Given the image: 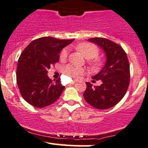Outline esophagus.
<instances>
[{
	"instance_id": "34e87169",
	"label": "esophagus",
	"mask_w": 148,
	"mask_h": 148,
	"mask_svg": "<svg viewBox=\"0 0 148 148\" xmlns=\"http://www.w3.org/2000/svg\"><path fill=\"white\" fill-rule=\"evenodd\" d=\"M76 81H72V82H71V84H75V83L76 82Z\"/></svg>"
}]
</instances>
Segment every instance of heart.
Returning <instances> with one entry per match:
<instances>
[{
  "mask_svg": "<svg viewBox=\"0 0 148 148\" xmlns=\"http://www.w3.org/2000/svg\"><path fill=\"white\" fill-rule=\"evenodd\" d=\"M76 48L88 59L94 58L99 53V49L97 47V46L95 45L94 44L90 43V42L80 43L76 46ZM67 56H68V49L64 48L61 51L60 53V59L61 60H66ZM90 64L93 67H98L99 66L101 65V61L99 59L96 58L91 60ZM63 73L69 77L76 79L79 78L82 74H84L85 73V70L79 67L67 65L65 66L63 68Z\"/></svg>",
  "mask_w": 148,
  "mask_h": 148,
  "instance_id": "1",
  "label": "heart"
}]
</instances>
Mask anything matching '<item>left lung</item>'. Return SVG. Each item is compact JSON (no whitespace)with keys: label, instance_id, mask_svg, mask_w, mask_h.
I'll return each instance as SVG.
<instances>
[{"label":"left lung","instance_id":"obj_1","mask_svg":"<svg viewBox=\"0 0 148 148\" xmlns=\"http://www.w3.org/2000/svg\"><path fill=\"white\" fill-rule=\"evenodd\" d=\"M88 41L101 47L106 56L105 65L92 76V81L101 80L99 86L86 82L84 99L92 106L98 109H107L116 105L126 94L130 80V63L121 46L101 37L90 38Z\"/></svg>","mask_w":148,"mask_h":148}]
</instances>
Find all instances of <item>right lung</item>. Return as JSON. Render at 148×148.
<instances>
[{"label": "right lung", "mask_w": 148, "mask_h": 148, "mask_svg": "<svg viewBox=\"0 0 148 148\" xmlns=\"http://www.w3.org/2000/svg\"><path fill=\"white\" fill-rule=\"evenodd\" d=\"M43 37L33 40L21 53L16 68V82L22 97L37 108H43L60 97L64 86L60 79L53 82L47 75L51 65L59 61L60 53L74 41Z\"/></svg>", "instance_id": "1"}]
</instances>
